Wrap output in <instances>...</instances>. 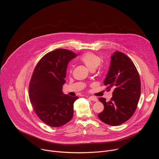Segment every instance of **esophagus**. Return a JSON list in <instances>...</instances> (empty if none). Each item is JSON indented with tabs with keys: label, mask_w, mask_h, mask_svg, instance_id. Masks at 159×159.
<instances>
[{
	"label": "esophagus",
	"mask_w": 159,
	"mask_h": 159,
	"mask_svg": "<svg viewBox=\"0 0 159 159\" xmlns=\"http://www.w3.org/2000/svg\"><path fill=\"white\" fill-rule=\"evenodd\" d=\"M89 99L93 101H95V102L98 101V98L96 97H94V96H90Z\"/></svg>",
	"instance_id": "34e87169"
}]
</instances>
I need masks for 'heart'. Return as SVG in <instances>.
<instances>
[{
    "instance_id": "1",
    "label": "heart",
    "mask_w": 159,
    "mask_h": 159,
    "mask_svg": "<svg viewBox=\"0 0 159 159\" xmlns=\"http://www.w3.org/2000/svg\"><path fill=\"white\" fill-rule=\"evenodd\" d=\"M80 60L90 70L96 69L98 66L100 65L102 61L101 57L92 52H87L84 53L80 57Z\"/></svg>"
}]
</instances>
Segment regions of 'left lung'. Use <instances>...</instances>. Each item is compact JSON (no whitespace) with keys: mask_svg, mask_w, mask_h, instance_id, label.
<instances>
[{"mask_svg":"<svg viewBox=\"0 0 159 159\" xmlns=\"http://www.w3.org/2000/svg\"><path fill=\"white\" fill-rule=\"evenodd\" d=\"M104 84L107 91L114 89L111 100H99L104 110L99 118L111 126H118L128 120L134 114L141 93V82L138 70L125 54L115 52L111 57V64Z\"/></svg>","mask_w":159,"mask_h":159,"instance_id":"8db88e82","label":"left lung"}]
</instances>
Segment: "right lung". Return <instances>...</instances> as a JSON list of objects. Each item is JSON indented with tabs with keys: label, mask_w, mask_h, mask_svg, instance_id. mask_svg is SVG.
<instances>
[{
	"label": "right lung",
	"mask_w": 159,
	"mask_h": 159,
	"mask_svg": "<svg viewBox=\"0 0 159 159\" xmlns=\"http://www.w3.org/2000/svg\"><path fill=\"white\" fill-rule=\"evenodd\" d=\"M77 55L59 48L44 55L34 68L29 85L33 108L38 117L52 127L69 122L74 115V102L79 98L63 94L68 63Z\"/></svg>",
	"instance_id": "right-lung-1"
}]
</instances>
